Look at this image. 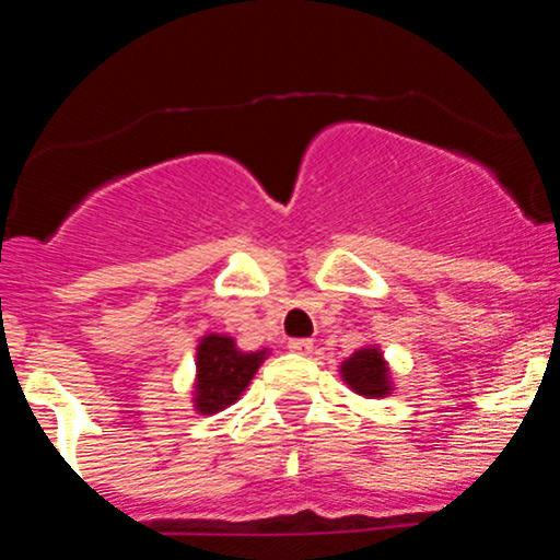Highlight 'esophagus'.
<instances>
[{"mask_svg": "<svg viewBox=\"0 0 560 560\" xmlns=\"http://www.w3.org/2000/svg\"><path fill=\"white\" fill-rule=\"evenodd\" d=\"M289 350L292 352H300V355H311V350H313V342L311 339H289Z\"/></svg>", "mask_w": 560, "mask_h": 560, "instance_id": "34e87169", "label": "esophagus"}]
</instances>
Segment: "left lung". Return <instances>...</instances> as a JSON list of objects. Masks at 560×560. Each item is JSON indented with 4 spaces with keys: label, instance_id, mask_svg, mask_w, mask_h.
Masks as SVG:
<instances>
[{
    "label": "left lung",
    "instance_id": "obj_1",
    "mask_svg": "<svg viewBox=\"0 0 560 560\" xmlns=\"http://www.w3.org/2000/svg\"><path fill=\"white\" fill-rule=\"evenodd\" d=\"M339 371H342L345 384H350V389L363 397H384L392 392L389 369L378 347H363L352 352Z\"/></svg>",
    "mask_w": 560,
    "mask_h": 560
}]
</instances>
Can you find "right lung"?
<instances>
[{"label":"right lung","instance_id":"obj_1","mask_svg":"<svg viewBox=\"0 0 560 560\" xmlns=\"http://www.w3.org/2000/svg\"><path fill=\"white\" fill-rule=\"evenodd\" d=\"M262 361H266V350L242 352L236 350L231 337L208 334L199 339L195 408L202 416H213L234 405Z\"/></svg>","mask_w":560,"mask_h":560}]
</instances>
